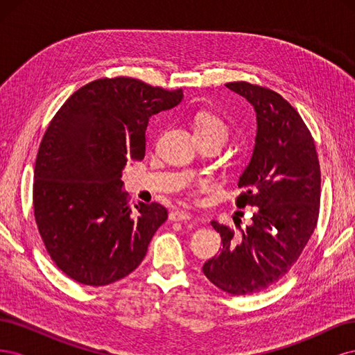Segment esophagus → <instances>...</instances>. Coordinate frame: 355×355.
Segmentation results:
<instances>
[{
    "instance_id": "obj_1",
    "label": "esophagus",
    "mask_w": 355,
    "mask_h": 355,
    "mask_svg": "<svg viewBox=\"0 0 355 355\" xmlns=\"http://www.w3.org/2000/svg\"><path fill=\"white\" fill-rule=\"evenodd\" d=\"M192 218V214L187 210H176V211H171L168 214V219L170 220H175V222H182V220H189Z\"/></svg>"
}]
</instances>
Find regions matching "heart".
<instances>
[{
  "label": "heart",
  "instance_id": "b5f03b06",
  "mask_svg": "<svg viewBox=\"0 0 355 355\" xmlns=\"http://www.w3.org/2000/svg\"><path fill=\"white\" fill-rule=\"evenodd\" d=\"M194 130L200 141L202 139H220L225 144L230 136V125L219 114L200 111L194 115Z\"/></svg>",
  "mask_w": 355,
  "mask_h": 355
}]
</instances>
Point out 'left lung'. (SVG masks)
Wrapping results in <instances>:
<instances>
[{"label": "left lung", "instance_id": "left-lung-1", "mask_svg": "<svg viewBox=\"0 0 355 355\" xmlns=\"http://www.w3.org/2000/svg\"><path fill=\"white\" fill-rule=\"evenodd\" d=\"M225 85L256 111V145L235 200L253 214L240 234L211 222L223 247L202 272L223 292L245 296L275 284L304 252L318 220L321 171L313 135L282 94L245 81Z\"/></svg>", "mask_w": 355, "mask_h": 355}]
</instances>
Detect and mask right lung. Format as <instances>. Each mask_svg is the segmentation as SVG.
Returning a JSON list of instances; mask_svg holds the SVG:
<instances>
[{"label":"right lung","instance_id":"obj_1","mask_svg":"<svg viewBox=\"0 0 355 355\" xmlns=\"http://www.w3.org/2000/svg\"><path fill=\"white\" fill-rule=\"evenodd\" d=\"M182 96V89L105 77L71 94L51 118L35 159L32 206L47 254L72 280L106 286L144 261L167 209L158 202L133 209L121 170L128 159L145 158L149 116Z\"/></svg>","mask_w":355,"mask_h":355}]
</instances>
